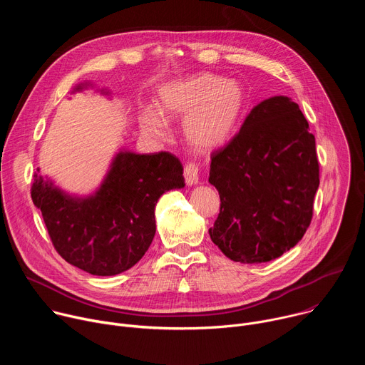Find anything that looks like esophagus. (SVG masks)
Instances as JSON below:
<instances>
[{
	"label": "esophagus",
	"mask_w": 365,
	"mask_h": 365,
	"mask_svg": "<svg viewBox=\"0 0 365 365\" xmlns=\"http://www.w3.org/2000/svg\"><path fill=\"white\" fill-rule=\"evenodd\" d=\"M185 179L189 186L199 183V166L195 163H187L185 166Z\"/></svg>",
	"instance_id": "34e87169"
}]
</instances>
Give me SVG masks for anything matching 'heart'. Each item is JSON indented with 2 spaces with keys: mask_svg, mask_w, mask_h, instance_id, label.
<instances>
[{
  "mask_svg": "<svg viewBox=\"0 0 365 365\" xmlns=\"http://www.w3.org/2000/svg\"><path fill=\"white\" fill-rule=\"evenodd\" d=\"M245 107L240 83L211 73H199L165 85L158 95V111H144L140 128L151 138L168 135L169 120L185 118L186 141L199 151H214L232 135Z\"/></svg>",
  "mask_w": 365,
  "mask_h": 365,
  "instance_id": "b5f03b06",
  "label": "heart"
}]
</instances>
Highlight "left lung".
I'll return each instance as SVG.
<instances>
[{
    "label": "left lung",
    "instance_id": "1",
    "mask_svg": "<svg viewBox=\"0 0 365 365\" xmlns=\"http://www.w3.org/2000/svg\"><path fill=\"white\" fill-rule=\"evenodd\" d=\"M210 183L221 197L211 240L232 262L267 263L293 248L314 215L319 187L315 135L299 106L273 96L212 153Z\"/></svg>",
    "mask_w": 365,
    "mask_h": 365
}]
</instances>
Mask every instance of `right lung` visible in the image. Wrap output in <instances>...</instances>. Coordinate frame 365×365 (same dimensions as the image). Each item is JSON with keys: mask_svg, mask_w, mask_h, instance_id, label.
<instances>
[{"mask_svg": "<svg viewBox=\"0 0 365 365\" xmlns=\"http://www.w3.org/2000/svg\"><path fill=\"white\" fill-rule=\"evenodd\" d=\"M183 186V166L172 153L120 151L93 195L71 196L34 173L31 199L62 258L93 276H115L148 250L159 197Z\"/></svg>", "mask_w": 365, "mask_h": 365, "instance_id": "right-lung-1", "label": "right lung"}]
</instances>
